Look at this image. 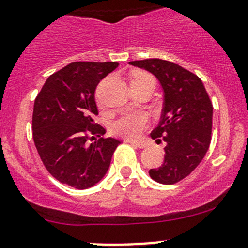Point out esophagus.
<instances>
[{"instance_id":"1","label":"esophagus","mask_w":248,"mask_h":248,"mask_svg":"<svg viewBox=\"0 0 248 248\" xmlns=\"http://www.w3.org/2000/svg\"><path fill=\"white\" fill-rule=\"evenodd\" d=\"M126 142H129V143H130V145L135 146V147H139V148L147 147V145H146L145 142H138V141H129V140H126Z\"/></svg>"}]
</instances>
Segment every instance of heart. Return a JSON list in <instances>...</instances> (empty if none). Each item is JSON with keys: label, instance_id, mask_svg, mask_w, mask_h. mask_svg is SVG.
<instances>
[{"label": "heart", "instance_id": "heart-1", "mask_svg": "<svg viewBox=\"0 0 248 248\" xmlns=\"http://www.w3.org/2000/svg\"><path fill=\"white\" fill-rule=\"evenodd\" d=\"M153 79L147 73H138L131 79V84ZM147 123V115L141 110H125L120 113L110 124V130L113 134L125 139H135L142 133Z\"/></svg>", "mask_w": 248, "mask_h": 248}]
</instances>
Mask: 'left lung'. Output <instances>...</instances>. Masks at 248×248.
Returning <instances> with one entry per match:
<instances>
[{
    "label": "left lung",
    "mask_w": 248,
    "mask_h": 248,
    "mask_svg": "<svg viewBox=\"0 0 248 248\" xmlns=\"http://www.w3.org/2000/svg\"><path fill=\"white\" fill-rule=\"evenodd\" d=\"M129 64L152 73L164 93L161 120L151 133L164 142V162L150 169L157 183L171 185L196 168L211 143L213 106L202 80L179 64L159 58L133 61Z\"/></svg>",
    "instance_id": "left-lung-1"
}]
</instances>
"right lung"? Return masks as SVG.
<instances>
[{
    "label": "right lung",
    "instance_id": "1",
    "mask_svg": "<svg viewBox=\"0 0 248 248\" xmlns=\"http://www.w3.org/2000/svg\"><path fill=\"white\" fill-rule=\"evenodd\" d=\"M117 62H74L52 74L35 98L32 138L42 163L62 184L78 190L96 185L107 173L120 141L103 138L96 124L95 91ZM98 137V139H96ZM95 140L90 145L88 140Z\"/></svg>",
    "mask_w": 248,
    "mask_h": 248
}]
</instances>
